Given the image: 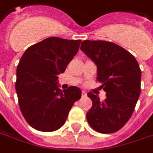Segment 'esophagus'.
Segmentation results:
<instances>
[{"instance_id": "1", "label": "esophagus", "mask_w": 153, "mask_h": 153, "mask_svg": "<svg viewBox=\"0 0 153 153\" xmlns=\"http://www.w3.org/2000/svg\"><path fill=\"white\" fill-rule=\"evenodd\" d=\"M81 96H82V97H85L86 96H87V94H86V92L85 91L81 92Z\"/></svg>"}]
</instances>
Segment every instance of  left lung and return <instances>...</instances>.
<instances>
[{
	"mask_svg": "<svg viewBox=\"0 0 153 153\" xmlns=\"http://www.w3.org/2000/svg\"><path fill=\"white\" fill-rule=\"evenodd\" d=\"M81 50L96 64L97 80L102 84L105 99L88 93L91 109L87 121L96 131L110 134L118 131L129 120L140 94L141 70L135 58L124 48L102 40H85Z\"/></svg>",
	"mask_w": 153,
	"mask_h": 153,
	"instance_id": "obj_1",
	"label": "left lung"
}]
</instances>
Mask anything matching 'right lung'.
<instances>
[{
    "instance_id": "obj_1",
    "label": "right lung",
    "mask_w": 153,
    "mask_h": 153,
    "mask_svg": "<svg viewBox=\"0 0 153 153\" xmlns=\"http://www.w3.org/2000/svg\"><path fill=\"white\" fill-rule=\"evenodd\" d=\"M81 40L50 37L30 46L17 68L15 89L22 115L33 128L50 132L64 124L81 97L76 86L59 89L58 76L76 55Z\"/></svg>"
}]
</instances>
